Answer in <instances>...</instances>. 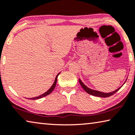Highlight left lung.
I'll return each mask as SVG.
<instances>
[{
	"mask_svg": "<svg viewBox=\"0 0 135 135\" xmlns=\"http://www.w3.org/2000/svg\"><path fill=\"white\" fill-rule=\"evenodd\" d=\"M79 82L80 85L81 86V87L83 88V89L85 90L87 93H88L89 94H91L92 95H94V96H97V97H110L111 95H112L116 93L118 90H119L120 89V88H119L118 89L115 90L114 91L111 92V93H102V92L98 91H95V90H93V89H89V88H88L86 86L84 85L80 80H79Z\"/></svg>",
	"mask_w": 135,
	"mask_h": 135,
	"instance_id": "obj_1",
	"label": "left lung"
}]
</instances>
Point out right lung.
Instances as JSON below:
<instances>
[{
  "mask_svg": "<svg viewBox=\"0 0 135 135\" xmlns=\"http://www.w3.org/2000/svg\"><path fill=\"white\" fill-rule=\"evenodd\" d=\"M59 74H60V73L58 74V75L56 76L55 80V81H54V84H53V85H52V86H51V88H50L49 89V90H48L47 91H46V93H44V94H42V95H40V96L35 97H33V98H30V99H31V100H36V99H39L42 98V97H45V96H46V95H47L51 93L53 91L55 87L56 84V81H57V77H58V75H59Z\"/></svg>",
  "mask_w": 135,
  "mask_h": 135,
  "instance_id": "1",
  "label": "right lung"
}]
</instances>
